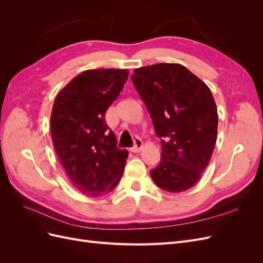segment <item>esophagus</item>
Instances as JSON below:
<instances>
[{"label": "esophagus", "mask_w": 263, "mask_h": 263, "mask_svg": "<svg viewBox=\"0 0 263 263\" xmlns=\"http://www.w3.org/2000/svg\"><path fill=\"white\" fill-rule=\"evenodd\" d=\"M134 146L132 147V148H129V150L132 151V153H138V151L141 149V147H142V141H141V139H139V138H136L134 140Z\"/></svg>", "instance_id": "obj_1"}]
</instances>
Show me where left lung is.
Instances as JSON below:
<instances>
[{"instance_id": "1", "label": "left lung", "mask_w": 263, "mask_h": 263, "mask_svg": "<svg viewBox=\"0 0 263 263\" xmlns=\"http://www.w3.org/2000/svg\"><path fill=\"white\" fill-rule=\"evenodd\" d=\"M132 80L161 139V159L151 179L171 193L191 189L209 165L217 139L210 87L180 63L135 69Z\"/></svg>"}]
</instances>
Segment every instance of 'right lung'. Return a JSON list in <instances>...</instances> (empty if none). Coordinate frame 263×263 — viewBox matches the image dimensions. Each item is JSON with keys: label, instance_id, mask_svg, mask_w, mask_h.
<instances>
[{"label": "right lung", "instance_id": "add662e5", "mask_svg": "<svg viewBox=\"0 0 263 263\" xmlns=\"http://www.w3.org/2000/svg\"><path fill=\"white\" fill-rule=\"evenodd\" d=\"M126 69H93L74 77L54 100L50 129L53 147L79 192L98 197L121 180L128 151L116 147L104 119L128 79Z\"/></svg>", "mask_w": 263, "mask_h": 263}]
</instances>
